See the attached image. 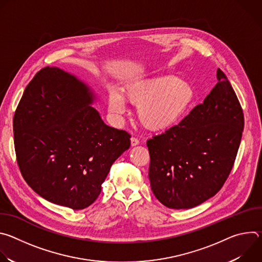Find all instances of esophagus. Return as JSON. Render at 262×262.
Instances as JSON below:
<instances>
[{
	"label": "esophagus",
	"instance_id": "obj_1",
	"mask_svg": "<svg viewBox=\"0 0 262 262\" xmlns=\"http://www.w3.org/2000/svg\"><path fill=\"white\" fill-rule=\"evenodd\" d=\"M139 140L137 139V138H135V137H133L132 139H130V144H132V146H137V145H139Z\"/></svg>",
	"mask_w": 262,
	"mask_h": 262
}]
</instances>
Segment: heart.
<instances>
[{"label":"heart","mask_w":262,"mask_h":262,"mask_svg":"<svg viewBox=\"0 0 262 262\" xmlns=\"http://www.w3.org/2000/svg\"><path fill=\"white\" fill-rule=\"evenodd\" d=\"M191 83L177 77H161L124 88L122 96L113 91L108 95V108L114 114L125 111L124 100L137 105L141 124L150 130H163L176 125L195 100Z\"/></svg>","instance_id":"heart-1"}]
</instances>
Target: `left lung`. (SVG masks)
Instances as JSON below:
<instances>
[{"mask_svg":"<svg viewBox=\"0 0 262 262\" xmlns=\"http://www.w3.org/2000/svg\"><path fill=\"white\" fill-rule=\"evenodd\" d=\"M216 79L203 103L147 141L151 190L169 208H192L211 198L233 167L244 130L243 108L220 68Z\"/></svg>","mask_w":262,"mask_h":262,"instance_id":"obj_1","label":"left lung"}]
</instances>
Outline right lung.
<instances>
[{
	"label": "right lung",
	"mask_w": 262,
	"mask_h": 262,
	"mask_svg": "<svg viewBox=\"0 0 262 262\" xmlns=\"http://www.w3.org/2000/svg\"><path fill=\"white\" fill-rule=\"evenodd\" d=\"M93 91L76 76L45 67L16 107L13 136L26 182L46 200L74 210L91 205L130 135L106 125L90 104Z\"/></svg>",
	"instance_id": "obj_1"
}]
</instances>
